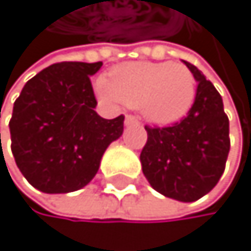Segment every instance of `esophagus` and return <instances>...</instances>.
Listing matches in <instances>:
<instances>
[{"instance_id":"1","label":"esophagus","mask_w":251,"mask_h":251,"mask_svg":"<svg viewBox=\"0 0 251 251\" xmlns=\"http://www.w3.org/2000/svg\"><path fill=\"white\" fill-rule=\"evenodd\" d=\"M135 124H140V119L133 115H127L126 116V126H135Z\"/></svg>"}]
</instances>
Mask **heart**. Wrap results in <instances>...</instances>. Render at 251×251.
Returning a JSON list of instances; mask_svg holds the SVG:
<instances>
[{
    "label": "heart",
    "mask_w": 251,
    "mask_h": 251,
    "mask_svg": "<svg viewBox=\"0 0 251 251\" xmlns=\"http://www.w3.org/2000/svg\"><path fill=\"white\" fill-rule=\"evenodd\" d=\"M98 91L108 100H119L156 124L185 116L196 99V77L185 63L130 62L116 66L108 80L98 82Z\"/></svg>",
    "instance_id": "b5f03b06"
}]
</instances>
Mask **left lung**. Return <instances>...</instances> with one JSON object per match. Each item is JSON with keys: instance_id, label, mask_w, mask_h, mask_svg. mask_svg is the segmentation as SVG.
Segmentation results:
<instances>
[{"instance_id": "8db88e82", "label": "left lung", "mask_w": 251, "mask_h": 251, "mask_svg": "<svg viewBox=\"0 0 251 251\" xmlns=\"http://www.w3.org/2000/svg\"><path fill=\"white\" fill-rule=\"evenodd\" d=\"M197 85L188 115L168 127L146 126L147 141L140 160L143 174L160 194L196 202L221 180L230 152V121L214 85L185 62Z\"/></svg>"}]
</instances>
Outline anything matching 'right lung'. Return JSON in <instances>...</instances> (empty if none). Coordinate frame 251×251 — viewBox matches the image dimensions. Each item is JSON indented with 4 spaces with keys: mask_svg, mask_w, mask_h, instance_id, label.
<instances>
[{
    "mask_svg": "<svg viewBox=\"0 0 251 251\" xmlns=\"http://www.w3.org/2000/svg\"><path fill=\"white\" fill-rule=\"evenodd\" d=\"M100 66L102 62L54 63L27 80L13 104L12 153L38 191L65 194L88 185L108 144L123 135L124 115L104 119L95 111L90 75Z\"/></svg>",
    "mask_w": 251,
    "mask_h": 251,
    "instance_id": "obj_1",
    "label": "right lung"
}]
</instances>
